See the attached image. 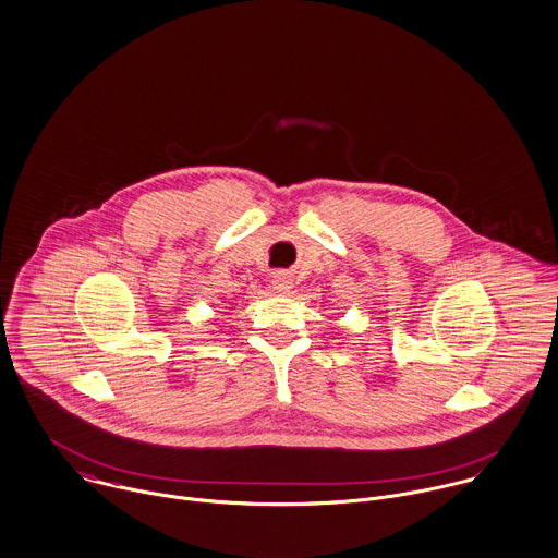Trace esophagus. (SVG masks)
Returning a JSON list of instances; mask_svg holds the SVG:
<instances>
[{
    "mask_svg": "<svg viewBox=\"0 0 558 558\" xmlns=\"http://www.w3.org/2000/svg\"><path fill=\"white\" fill-rule=\"evenodd\" d=\"M272 286L277 292H290L292 288V275L286 270H279L272 275Z\"/></svg>",
    "mask_w": 558,
    "mask_h": 558,
    "instance_id": "34e87169",
    "label": "esophagus"
}]
</instances>
